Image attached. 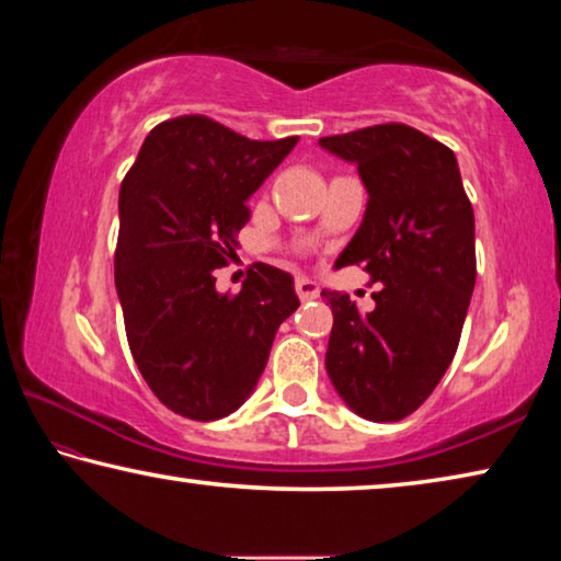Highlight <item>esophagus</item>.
<instances>
[{"label":"esophagus","mask_w":561,"mask_h":561,"mask_svg":"<svg viewBox=\"0 0 561 561\" xmlns=\"http://www.w3.org/2000/svg\"><path fill=\"white\" fill-rule=\"evenodd\" d=\"M295 289H297V295H299L301 301H309V299H317V297H319L317 282L307 279V277H299V279L295 282Z\"/></svg>","instance_id":"esophagus-1"}]
</instances>
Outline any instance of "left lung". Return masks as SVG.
Wrapping results in <instances>:
<instances>
[{
    "instance_id": "obj_1",
    "label": "left lung",
    "mask_w": 561,
    "mask_h": 561,
    "mask_svg": "<svg viewBox=\"0 0 561 561\" xmlns=\"http://www.w3.org/2000/svg\"><path fill=\"white\" fill-rule=\"evenodd\" d=\"M319 145L357 164L369 194L336 264H359L385 284L371 295V312L342 291H322L334 314L327 375L352 412L399 422L455 359L477 279L472 202L455 152L407 124H375Z\"/></svg>"
}]
</instances>
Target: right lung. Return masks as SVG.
Returning a JSON list of instances; mask_svg holds the SVG:
<instances>
[{"mask_svg": "<svg viewBox=\"0 0 561 561\" xmlns=\"http://www.w3.org/2000/svg\"><path fill=\"white\" fill-rule=\"evenodd\" d=\"M297 141L247 139L186 114L149 131L122 182L114 284L127 342L159 402L186 420L242 407L299 307L291 274L262 262L237 295L215 287L249 221L247 199Z\"/></svg>", "mask_w": 561, "mask_h": 561, "instance_id": "1", "label": "right lung"}]
</instances>
